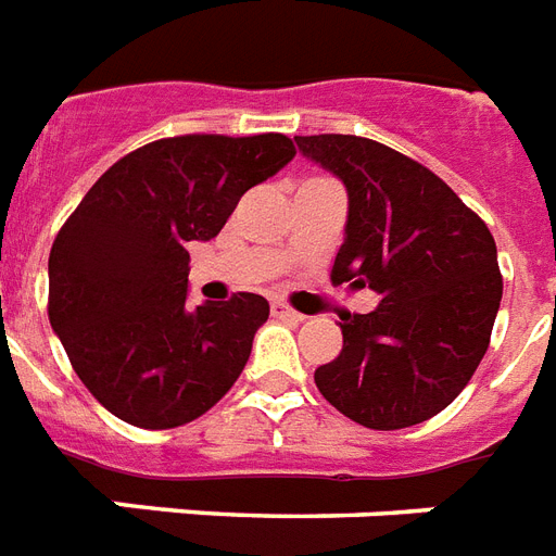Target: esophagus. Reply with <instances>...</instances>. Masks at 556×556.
I'll return each instance as SVG.
<instances>
[{"label":"esophagus","mask_w":556,"mask_h":556,"mask_svg":"<svg viewBox=\"0 0 556 556\" xmlns=\"http://www.w3.org/2000/svg\"><path fill=\"white\" fill-rule=\"evenodd\" d=\"M269 313H273V318H281V321H304V315L295 313L290 304H283V301H273L269 304Z\"/></svg>","instance_id":"34e87169"}]
</instances>
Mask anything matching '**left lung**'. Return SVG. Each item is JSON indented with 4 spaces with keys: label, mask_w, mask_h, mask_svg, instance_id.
<instances>
[{
    "label": "left lung",
    "mask_w": 556,
    "mask_h": 556,
    "mask_svg": "<svg viewBox=\"0 0 556 556\" xmlns=\"http://www.w3.org/2000/svg\"><path fill=\"white\" fill-rule=\"evenodd\" d=\"M295 143L348 186L332 283L381 295L372 313L341 318L344 348L315 384L364 428L419 425L459 396L488 350L503 301L494 235L442 177L390 146L355 135Z\"/></svg>",
    "instance_id": "1"
}]
</instances>
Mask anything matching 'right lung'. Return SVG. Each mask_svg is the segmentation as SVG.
<instances>
[{
  "label": "right lung",
  "mask_w": 556,
  "mask_h": 556,
  "mask_svg": "<svg viewBox=\"0 0 556 556\" xmlns=\"http://www.w3.org/2000/svg\"><path fill=\"white\" fill-rule=\"evenodd\" d=\"M295 157L283 135H184L117 160L48 257V318L71 367L117 419L166 430L215 407L269 318L255 292L186 304L189 243Z\"/></svg>",
  "instance_id": "obj_1"
}]
</instances>
